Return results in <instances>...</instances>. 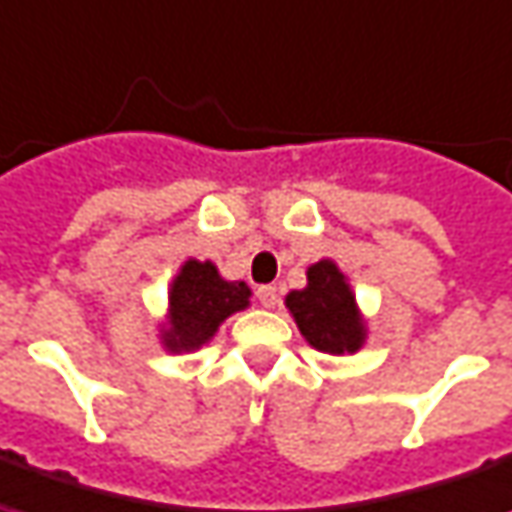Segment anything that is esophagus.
I'll list each match as a JSON object with an SVG mask.
<instances>
[{
  "label": "esophagus",
  "instance_id": "obj_1",
  "mask_svg": "<svg viewBox=\"0 0 512 512\" xmlns=\"http://www.w3.org/2000/svg\"><path fill=\"white\" fill-rule=\"evenodd\" d=\"M257 300H260L263 308H274L277 300H280V294H277V288H274V285H260V288H257Z\"/></svg>",
  "mask_w": 512,
  "mask_h": 512
}]
</instances>
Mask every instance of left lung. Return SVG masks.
I'll list each match as a JSON object with an SVG mask.
<instances>
[{
  "label": "left lung",
  "instance_id": "left-lung-1",
  "mask_svg": "<svg viewBox=\"0 0 512 512\" xmlns=\"http://www.w3.org/2000/svg\"><path fill=\"white\" fill-rule=\"evenodd\" d=\"M300 333L319 353H356L367 339L358 314L356 294L333 260H319L308 269V285L285 297Z\"/></svg>",
  "mask_w": 512,
  "mask_h": 512
}]
</instances>
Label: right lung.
Instances as JSON below:
<instances>
[{"mask_svg":"<svg viewBox=\"0 0 512 512\" xmlns=\"http://www.w3.org/2000/svg\"><path fill=\"white\" fill-rule=\"evenodd\" d=\"M249 285L224 280L210 260H187L168 291V328L162 344L170 353H190L207 344L227 316L249 308Z\"/></svg>","mask_w":512,"mask_h":512,"instance_id":"obj_1","label":"right lung"}]
</instances>
